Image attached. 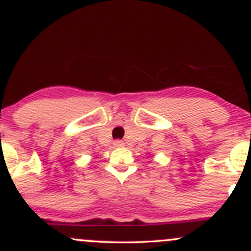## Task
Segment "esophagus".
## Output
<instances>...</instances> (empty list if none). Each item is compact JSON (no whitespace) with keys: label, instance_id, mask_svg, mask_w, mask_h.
Instances as JSON below:
<instances>
[{"label":"esophagus","instance_id":"34e87169","mask_svg":"<svg viewBox=\"0 0 251 251\" xmlns=\"http://www.w3.org/2000/svg\"><path fill=\"white\" fill-rule=\"evenodd\" d=\"M113 145L116 146V148H123V146L125 145V143H124L123 140H116V142L113 143Z\"/></svg>","mask_w":251,"mask_h":251}]
</instances>
